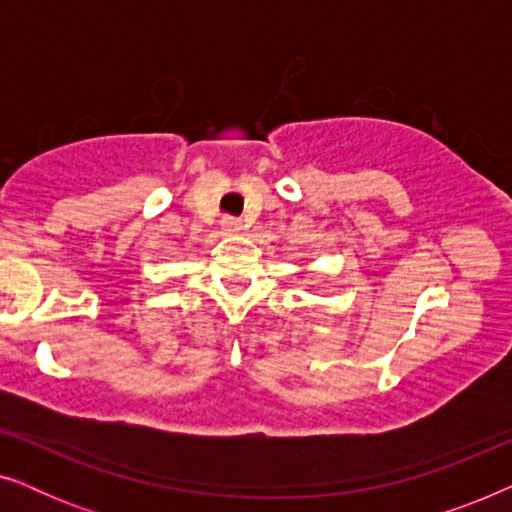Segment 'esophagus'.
<instances>
[{"label":"esophagus","instance_id":"34e87169","mask_svg":"<svg viewBox=\"0 0 512 512\" xmlns=\"http://www.w3.org/2000/svg\"><path fill=\"white\" fill-rule=\"evenodd\" d=\"M221 228H223V233L233 235V233H240V230H242V223H240V219H235V216H223Z\"/></svg>","mask_w":512,"mask_h":512}]
</instances>
